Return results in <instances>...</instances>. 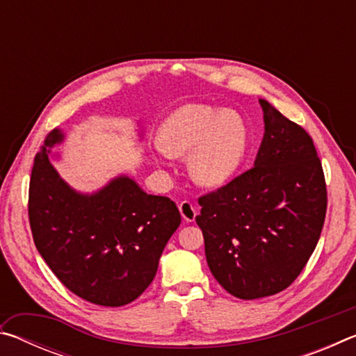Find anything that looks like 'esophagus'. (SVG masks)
<instances>
[{
    "mask_svg": "<svg viewBox=\"0 0 356 356\" xmlns=\"http://www.w3.org/2000/svg\"><path fill=\"white\" fill-rule=\"evenodd\" d=\"M179 210H180V215H182V218L185 221H188V222L195 221L196 213H197L195 204H191L190 201H182L179 204Z\"/></svg>",
    "mask_w": 356,
    "mask_h": 356,
    "instance_id": "34e87169",
    "label": "esophagus"
}]
</instances>
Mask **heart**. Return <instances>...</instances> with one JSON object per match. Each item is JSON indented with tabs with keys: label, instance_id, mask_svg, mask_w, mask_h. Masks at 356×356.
I'll return each mask as SVG.
<instances>
[{
	"label": "heart",
	"instance_id": "obj_1",
	"mask_svg": "<svg viewBox=\"0 0 356 356\" xmlns=\"http://www.w3.org/2000/svg\"><path fill=\"white\" fill-rule=\"evenodd\" d=\"M159 152L188 156V171L195 182L220 186L242 166L250 146V131L243 118L232 110L190 104L170 114L159 131Z\"/></svg>",
	"mask_w": 356,
	"mask_h": 356
}]
</instances>
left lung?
I'll return each instance as SVG.
<instances>
[{
	"mask_svg": "<svg viewBox=\"0 0 356 356\" xmlns=\"http://www.w3.org/2000/svg\"><path fill=\"white\" fill-rule=\"evenodd\" d=\"M259 104L265 134L254 166L197 200L210 272L242 300L275 295L297 280L327 213V184L312 138L267 100Z\"/></svg>",
	"mask_w": 356,
	"mask_h": 356,
	"instance_id": "left-lung-1",
	"label": "left lung"
}]
</instances>
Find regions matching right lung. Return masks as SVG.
Returning <instances> with one entry per match:
<instances>
[{
	"label": "right lung",
	"instance_id": "1",
	"mask_svg": "<svg viewBox=\"0 0 356 356\" xmlns=\"http://www.w3.org/2000/svg\"><path fill=\"white\" fill-rule=\"evenodd\" d=\"M61 140V131L51 130L34 156L28 216L35 248L70 292L94 305L124 306L152 282L180 225L179 209L129 177L91 196L74 191L50 161Z\"/></svg>",
	"mask_w": 356,
	"mask_h": 356
}]
</instances>
